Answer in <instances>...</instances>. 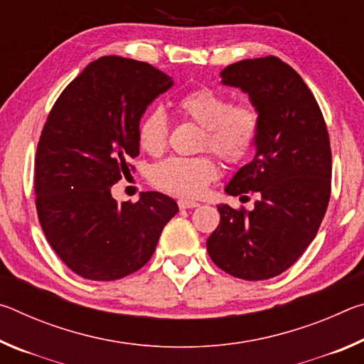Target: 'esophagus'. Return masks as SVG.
Returning <instances> with one entry per match:
<instances>
[{"label":"esophagus","instance_id":"34e87169","mask_svg":"<svg viewBox=\"0 0 364 364\" xmlns=\"http://www.w3.org/2000/svg\"><path fill=\"white\" fill-rule=\"evenodd\" d=\"M178 207H180L181 210H186V208H196L199 207V202L189 200V199H180L178 200Z\"/></svg>","mask_w":364,"mask_h":364}]
</instances>
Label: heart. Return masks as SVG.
Segmentation results:
<instances>
[{
	"mask_svg": "<svg viewBox=\"0 0 364 364\" xmlns=\"http://www.w3.org/2000/svg\"><path fill=\"white\" fill-rule=\"evenodd\" d=\"M184 119L202 127L200 146L210 149L225 162L236 164L247 157L258 133V114L250 104H231L230 96L202 86L184 93L176 102ZM139 146L146 152L159 154L168 139V119L162 109L147 112L138 127ZM217 165L208 156L168 157L151 171L156 186L183 197L204 193L217 178Z\"/></svg>",
	"mask_w": 364,
	"mask_h": 364,
	"instance_id": "obj_1",
	"label": "heart"
}]
</instances>
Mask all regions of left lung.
Here are the masks:
<instances>
[{
    "instance_id": "left-lung-1",
    "label": "left lung",
    "mask_w": 364,
    "mask_h": 364,
    "mask_svg": "<svg viewBox=\"0 0 364 364\" xmlns=\"http://www.w3.org/2000/svg\"><path fill=\"white\" fill-rule=\"evenodd\" d=\"M221 85L249 96L258 114L255 156L225 193H257L254 210L220 204L207 252L234 278L269 279L299 260L315 239L331 197V146L315 96L291 65L274 56L225 67Z\"/></svg>"
}]
</instances>
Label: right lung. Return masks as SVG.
<instances>
[{
	"instance_id": "right-lung-1",
	"label": "right lung",
	"mask_w": 364,
	"mask_h": 364,
	"mask_svg": "<svg viewBox=\"0 0 364 364\" xmlns=\"http://www.w3.org/2000/svg\"><path fill=\"white\" fill-rule=\"evenodd\" d=\"M173 78L151 64L104 56L54 104L35 159L36 212L48 242L73 273L115 281L151 260L178 212L171 197L143 193L119 204L110 188L139 154L138 127Z\"/></svg>"
}]
</instances>
